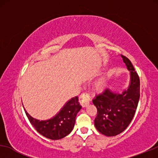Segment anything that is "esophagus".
<instances>
[{"label":"esophagus","instance_id":"1","mask_svg":"<svg viewBox=\"0 0 158 158\" xmlns=\"http://www.w3.org/2000/svg\"><path fill=\"white\" fill-rule=\"evenodd\" d=\"M90 95L87 93H84L80 96V102L83 107H85L90 103Z\"/></svg>","mask_w":158,"mask_h":158}]
</instances>
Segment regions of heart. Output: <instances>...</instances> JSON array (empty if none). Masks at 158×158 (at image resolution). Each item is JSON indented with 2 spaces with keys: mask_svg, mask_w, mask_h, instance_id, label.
Returning <instances> with one entry per match:
<instances>
[{
  "mask_svg": "<svg viewBox=\"0 0 158 158\" xmlns=\"http://www.w3.org/2000/svg\"><path fill=\"white\" fill-rule=\"evenodd\" d=\"M105 81H101L99 82L98 83V85H97V89L98 90H102L103 88H105Z\"/></svg>",
  "mask_w": 158,
  "mask_h": 158,
  "instance_id": "heart-1",
  "label": "heart"
}]
</instances>
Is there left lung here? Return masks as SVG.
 <instances>
[{
	"label": "left lung",
	"mask_w": 158,
	"mask_h": 158,
	"mask_svg": "<svg viewBox=\"0 0 158 158\" xmlns=\"http://www.w3.org/2000/svg\"><path fill=\"white\" fill-rule=\"evenodd\" d=\"M130 72V83L122 94L106 89L95 97L93 103L97 109L94 125L99 132L108 137L124 131L135 116L139 99V77L130 60L122 55Z\"/></svg>",
	"instance_id": "8db88e82"
}]
</instances>
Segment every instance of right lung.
<instances>
[{"instance_id":"add662e5","label":"right lung","mask_w":158,"mask_h":158,"mask_svg":"<svg viewBox=\"0 0 158 158\" xmlns=\"http://www.w3.org/2000/svg\"><path fill=\"white\" fill-rule=\"evenodd\" d=\"M82 106L75 96L66 103L55 116L46 121L32 118L24 109L29 122L36 131L48 139L57 140L66 137L73 130L75 118Z\"/></svg>"}]
</instances>
